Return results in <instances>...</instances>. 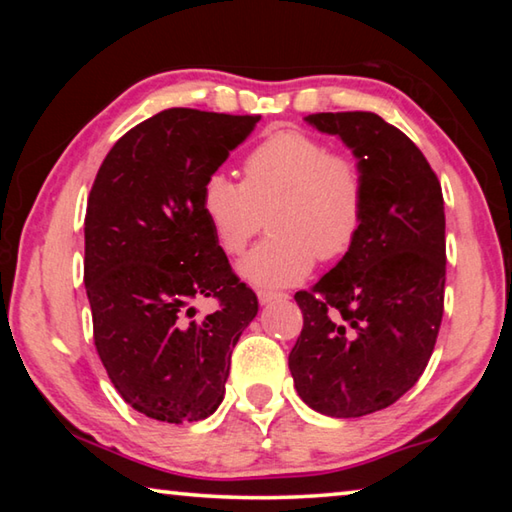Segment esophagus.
I'll list each match as a JSON object with an SVG mask.
<instances>
[{"mask_svg":"<svg viewBox=\"0 0 512 512\" xmlns=\"http://www.w3.org/2000/svg\"><path fill=\"white\" fill-rule=\"evenodd\" d=\"M257 298H259V302H262V305H271V302H275V300H287L289 296L287 293H282V291H257Z\"/></svg>","mask_w":512,"mask_h":512,"instance_id":"1","label":"esophagus"}]
</instances>
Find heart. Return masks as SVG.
I'll list each match as a JSON object with an SVG mask.
<instances>
[{
  "instance_id": "heart-1",
  "label": "heart",
  "mask_w": 512,
  "mask_h": 512,
  "mask_svg": "<svg viewBox=\"0 0 512 512\" xmlns=\"http://www.w3.org/2000/svg\"><path fill=\"white\" fill-rule=\"evenodd\" d=\"M244 180L216 171L205 178L201 212L223 253L241 255L264 223L262 244L241 262V275L262 287L305 277L314 259L339 262L361 237L368 176L359 158L332 151L316 135L282 128L246 153Z\"/></svg>"
}]
</instances>
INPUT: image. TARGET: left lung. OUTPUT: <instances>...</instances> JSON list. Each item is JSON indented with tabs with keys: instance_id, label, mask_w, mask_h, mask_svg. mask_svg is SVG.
<instances>
[{
	"instance_id": "left-lung-1",
	"label": "left lung",
	"mask_w": 512,
	"mask_h": 512,
	"mask_svg": "<svg viewBox=\"0 0 512 512\" xmlns=\"http://www.w3.org/2000/svg\"><path fill=\"white\" fill-rule=\"evenodd\" d=\"M368 176L361 237L309 291L289 370L302 402L361 418L415 386L438 339L445 302V201L427 158L375 112H316Z\"/></svg>"
}]
</instances>
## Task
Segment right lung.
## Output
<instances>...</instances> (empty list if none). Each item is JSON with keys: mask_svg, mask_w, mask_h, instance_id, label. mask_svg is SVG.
<instances>
[{"mask_svg": "<svg viewBox=\"0 0 512 512\" xmlns=\"http://www.w3.org/2000/svg\"><path fill=\"white\" fill-rule=\"evenodd\" d=\"M257 115L169 108L119 137L85 212L94 345L117 393L146 418L183 424L212 415L230 357L257 316L201 212V189ZM220 309L194 321L193 302Z\"/></svg>", "mask_w": 512, "mask_h": 512, "instance_id": "right-lung-1", "label": "right lung"}]
</instances>
